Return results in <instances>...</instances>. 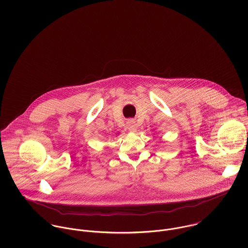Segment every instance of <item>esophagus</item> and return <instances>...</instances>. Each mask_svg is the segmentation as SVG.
Here are the masks:
<instances>
[{"label": "esophagus", "instance_id": "34e87169", "mask_svg": "<svg viewBox=\"0 0 248 248\" xmlns=\"http://www.w3.org/2000/svg\"><path fill=\"white\" fill-rule=\"evenodd\" d=\"M127 128L129 131L131 132H136L137 129H138V125H137V122L134 120V119H129L127 121Z\"/></svg>", "mask_w": 248, "mask_h": 248}]
</instances>
